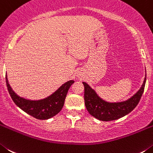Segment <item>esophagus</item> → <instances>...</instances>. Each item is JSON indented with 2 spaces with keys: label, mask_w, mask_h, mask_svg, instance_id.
Segmentation results:
<instances>
[{
  "label": "esophagus",
  "mask_w": 153,
  "mask_h": 153,
  "mask_svg": "<svg viewBox=\"0 0 153 153\" xmlns=\"http://www.w3.org/2000/svg\"><path fill=\"white\" fill-rule=\"evenodd\" d=\"M78 75H80V74H78Z\"/></svg>",
  "instance_id": "34e87169"
}]
</instances>
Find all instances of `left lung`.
<instances>
[{
  "instance_id": "1",
  "label": "left lung",
  "mask_w": 153,
  "mask_h": 153,
  "mask_svg": "<svg viewBox=\"0 0 153 153\" xmlns=\"http://www.w3.org/2000/svg\"><path fill=\"white\" fill-rule=\"evenodd\" d=\"M146 80V78L140 90L133 97L126 101L117 103H109L102 100L88 84L83 82L85 107L91 116L100 120L111 121L123 117L131 112L139 104L145 88Z\"/></svg>"
}]
</instances>
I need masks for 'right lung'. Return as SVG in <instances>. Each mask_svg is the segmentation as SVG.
Returning <instances> with one entry per match:
<instances>
[{
  "mask_svg": "<svg viewBox=\"0 0 153 153\" xmlns=\"http://www.w3.org/2000/svg\"><path fill=\"white\" fill-rule=\"evenodd\" d=\"M74 82L73 80L68 81L46 98L39 100H30L19 97L14 93L8 83L6 75L7 87L13 102L24 112L39 120L49 119L60 112L64 105L65 99L68 89Z\"/></svg>",
  "mask_w": 153,
  "mask_h": 153,
  "instance_id": "1",
  "label": "right lung"
}]
</instances>
